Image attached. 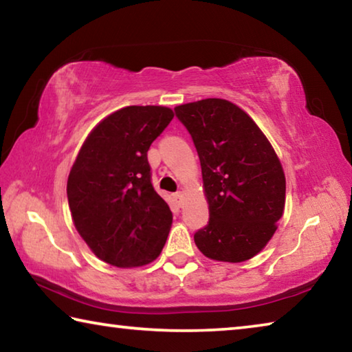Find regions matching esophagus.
I'll return each mask as SVG.
<instances>
[{
	"label": "esophagus",
	"mask_w": 352,
	"mask_h": 352,
	"mask_svg": "<svg viewBox=\"0 0 352 352\" xmlns=\"http://www.w3.org/2000/svg\"><path fill=\"white\" fill-rule=\"evenodd\" d=\"M174 197H175V200H177V204L182 205V201H183V192H182V190H178V192H175Z\"/></svg>",
	"instance_id": "34e87169"
}]
</instances>
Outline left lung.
<instances>
[{
  "label": "left lung",
  "instance_id": "1",
  "mask_svg": "<svg viewBox=\"0 0 352 352\" xmlns=\"http://www.w3.org/2000/svg\"><path fill=\"white\" fill-rule=\"evenodd\" d=\"M197 148L210 222L194 234L206 258L243 262L264 248L285 205V177L269 140L245 111L210 98L175 107Z\"/></svg>",
  "mask_w": 352,
  "mask_h": 352
}]
</instances>
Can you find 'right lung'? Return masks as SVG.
I'll return each mask as SVG.
<instances>
[{"label":"right lung","mask_w":352,"mask_h":352,"mask_svg":"<svg viewBox=\"0 0 352 352\" xmlns=\"http://www.w3.org/2000/svg\"><path fill=\"white\" fill-rule=\"evenodd\" d=\"M172 118L168 107H124L104 118L77 153L67 183L71 217L107 264L146 265L168 239L172 212L152 186L147 151Z\"/></svg>","instance_id":"1"}]
</instances>
